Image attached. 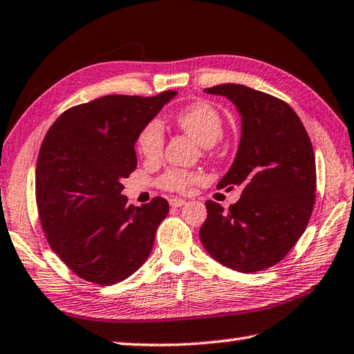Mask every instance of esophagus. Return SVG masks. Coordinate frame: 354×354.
Wrapping results in <instances>:
<instances>
[{"label": "esophagus", "instance_id": "obj_1", "mask_svg": "<svg viewBox=\"0 0 354 354\" xmlns=\"http://www.w3.org/2000/svg\"><path fill=\"white\" fill-rule=\"evenodd\" d=\"M169 203H170L171 207H183L187 203V201L183 199V198H171Z\"/></svg>", "mask_w": 354, "mask_h": 354}]
</instances>
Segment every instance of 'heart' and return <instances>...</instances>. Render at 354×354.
<instances>
[{
	"instance_id": "heart-1",
	"label": "heart",
	"mask_w": 354,
	"mask_h": 354,
	"mask_svg": "<svg viewBox=\"0 0 354 354\" xmlns=\"http://www.w3.org/2000/svg\"><path fill=\"white\" fill-rule=\"evenodd\" d=\"M176 126L185 135L204 147H210L216 142L224 130V118L219 110L210 102L198 101L179 110L175 116ZM138 151L149 161H156L162 155L164 129L161 122L153 120L147 122L140 131L136 140ZM199 175L181 169H170L162 175L161 185L171 192H187L192 184L198 183Z\"/></svg>"
}]
</instances>
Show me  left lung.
I'll list each match as a JSON object with an SVG mask.
<instances>
[{
	"label": "left lung",
	"instance_id": "left-lung-1",
	"mask_svg": "<svg viewBox=\"0 0 354 354\" xmlns=\"http://www.w3.org/2000/svg\"><path fill=\"white\" fill-rule=\"evenodd\" d=\"M205 92L225 96L241 115L238 153L218 187L239 185L242 193L228 210L207 201L199 238L223 266L254 273L278 264L306 232L315 205V151L286 101L242 84Z\"/></svg>",
	"mask_w": 354,
	"mask_h": 354
}]
</instances>
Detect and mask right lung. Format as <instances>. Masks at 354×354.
Wrapping results in <instances>:
<instances>
[{
	"label": "right lung",
	"mask_w": 354,
	"mask_h": 354,
	"mask_svg": "<svg viewBox=\"0 0 354 354\" xmlns=\"http://www.w3.org/2000/svg\"><path fill=\"white\" fill-rule=\"evenodd\" d=\"M173 96L107 95L66 110L48 129L35 178L38 213L48 245L80 278L112 286L149 258L169 203L127 205L121 181L136 169L140 131Z\"/></svg>",
	"instance_id": "add662e5"
}]
</instances>
